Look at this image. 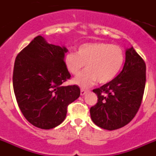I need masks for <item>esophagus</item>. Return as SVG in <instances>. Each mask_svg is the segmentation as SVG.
<instances>
[{
	"instance_id": "1",
	"label": "esophagus",
	"mask_w": 156,
	"mask_h": 156,
	"mask_svg": "<svg viewBox=\"0 0 156 156\" xmlns=\"http://www.w3.org/2000/svg\"><path fill=\"white\" fill-rule=\"evenodd\" d=\"M87 90H84V89H81V90H80V94L83 96V95H84L85 94L87 93Z\"/></svg>"
}]
</instances>
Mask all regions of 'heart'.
I'll return each mask as SVG.
<instances>
[{"mask_svg": "<svg viewBox=\"0 0 156 156\" xmlns=\"http://www.w3.org/2000/svg\"><path fill=\"white\" fill-rule=\"evenodd\" d=\"M65 65L69 73L77 76L73 80L76 85L87 88L96 81L107 83L115 78L124 62V53L118 45L107 43H86L80 45L77 53L69 52L65 56Z\"/></svg>", "mask_w": 156, "mask_h": 156, "instance_id": "heart-1", "label": "heart"}]
</instances>
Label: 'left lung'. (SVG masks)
<instances>
[{
  "mask_svg": "<svg viewBox=\"0 0 156 156\" xmlns=\"http://www.w3.org/2000/svg\"><path fill=\"white\" fill-rule=\"evenodd\" d=\"M145 82V62L131 47L126 50V60L120 73L93 90L98 99L90 109L92 121L108 130L128 124L140 108Z\"/></svg>",
  "mask_w": 156,
  "mask_h": 156,
  "instance_id": "8db88e82",
  "label": "left lung"
}]
</instances>
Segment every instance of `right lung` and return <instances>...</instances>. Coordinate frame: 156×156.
Masks as SVG:
<instances>
[{
	"mask_svg": "<svg viewBox=\"0 0 156 156\" xmlns=\"http://www.w3.org/2000/svg\"><path fill=\"white\" fill-rule=\"evenodd\" d=\"M67 51L66 47L37 36L15 61L12 80L17 103L25 118L41 129L61 124L68 105L80 95L76 85L62 86L71 77L64 62Z\"/></svg>",
	"mask_w": 156,
	"mask_h": 156,
	"instance_id": "1",
	"label": "right lung"
}]
</instances>
